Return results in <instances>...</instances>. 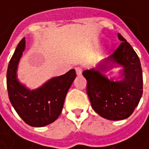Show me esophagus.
<instances>
[{"mask_svg": "<svg viewBox=\"0 0 149 149\" xmlns=\"http://www.w3.org/2000/svg\"><path fill=\"white\" fill-rule=\"evenodd\" d=\"M75 70H76V73H77V76L81 75L82 74V72H83V69H82L81 67H76Z\"/></svg>", "mask_w": 149, "mask_h": 149, "instance_id": "34e87169", "label": "esophagus"}]
</instances>
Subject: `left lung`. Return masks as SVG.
Wrapping results in <instances>:
<instances>
[{
    "label": "left lung",
    "instance_id": "8db88e82",
    "mask_svg": "<svg viewBox=\"0 0 149 149\" xmlns=\"http://www.w3.org/2000/svg\"><path fill=\"white\" fill-rule=\"evenodd\" d=\"M122 41L115 52L98 69L106 70L109 61L124 66L122 81L109 80L98 70L83 72L87 80V94L92 109L102 117L117 121L128 118L134 112L142 95V70L138 55L130 44L118 33Z\"/></svg>",
    "mask_w": 149,
    "mask_h": 149
}]
</instances>
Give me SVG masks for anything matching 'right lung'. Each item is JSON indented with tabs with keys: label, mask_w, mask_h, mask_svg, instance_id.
<instances>
[{
	"label": "right lung",
	"mask_w": 149,
	"mask_h": 149,
	"mask_svg": "<svg viewBox=\"0 0 149 149\" xmlns=\"http://www.w3.org/2000/svg\"><path fill=\"white\" fill-rule=\"evenodd\" d=\"M25 38L18 44L7 72L8 97L20 118L32 127H44L53 123L61 114L65 96L76 77L74 69L56 77L35 90L20 84L16 77L19 60L25 49Z\"/></svg>",
	"instance_id": "add662e5"
}]
</instances>
